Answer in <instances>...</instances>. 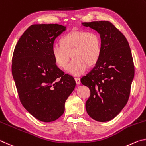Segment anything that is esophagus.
I'll use <instances>...</instances> for the list:
<instances>
[{
  "label": "esophagus",
  "mask_w": 146,
  "mask_h": 146,
  "mask_svg": "<svg viewBox=\"0 0 146 146\" xmlns=\"http://www.w3.org/2000/svg\"><path fill=\"white\" fill-rule=\"evenodd\" d=\"M75 81H76V84H78V85H79V84H80V83H81V80H80V78H75Z\"/></svg>",
  "instance_id": "obj_1"
}]
</instances>
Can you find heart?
<instances>
[{
	"instance_id": "heart-1",
	"label": "heart",
	"mask_w": 146,
	"mask_h": 146,
	"mask_svg": "<svg viewBox=\"0 0 146 146\" xmlns=\"http://www.w3.org/2000/svg\"><path fill=\"white\" fill-rule=\"evenodd\" d=\"M51 52L55 63L65 68L72 58L73 60L67 71L74 76H80L87 67L97 65L102 54V40L95 31H72L61 36L60 44L54 43Z\"/></svg>"
}]
</instances>
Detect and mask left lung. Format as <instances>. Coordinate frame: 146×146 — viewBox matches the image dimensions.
<instances>
[{
	"instance_id": "8db88e82",
	"label": "left lung",
	"mask_w": 146,
	"mask_h": 146,
	"mask_svg": "<svg viewBox=\"0 0 146 146\" xmlns=\"http://www.w3.org/2000/svg\"><path fill=\"white\" fill-rule=\"evenodd\" d=\"M96 31L102 40L100 60L81 79L90 90L86 110L91 118L107 122L115 118L128 101L135 74L133 60L124 35L108 21L81 23Z\"/></svg>"
}]
</instances>
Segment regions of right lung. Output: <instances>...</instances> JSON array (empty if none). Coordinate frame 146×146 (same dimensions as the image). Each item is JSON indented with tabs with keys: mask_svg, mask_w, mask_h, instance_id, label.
Masks as SVG:
<instances>
[{
	"mask_svg": "<svg viewBox=\"0 0 146 146\" xmlns=\"http://www.w3.org/2000/svg\"><path fill=\"white\" fill-rule=\"evenodd\" d=\"M66 27L56 24H33L15 46L12 74L20 102L36 119L56 121L65 111V101L76 81L56 65L51 47Z\"/></svg>",
	"mask_w": 146,
	"mask_h": 146,
	"instance_id": "add662e5",
	"label": "right lung"
}]
</instances>
